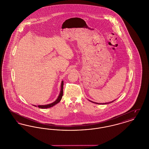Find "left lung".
Masks as SVG:
<instances>
[{
  "mask_svg": "<svg viewBox=\"0 0 149 149\" xmlns=\"http://www.w3.org/2000/svg\"><path fill=\"white\" fill-rule=\"evenodd\" d=\"M90 102H93V103H95V104H99V103H95V102H92V101H91V100H89ZM114 100H113V101H112V102H107V103H100V104H109V103H112L113 102H114ZM100 104V103H99Z\"/></svg>",
  "mask_w": 149,
  "mask_h": 149,
  "instance_id": "obj_1",
  "label": "left lung"
}]
</instances>
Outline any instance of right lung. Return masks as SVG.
Segmentation results:
<instances>
[{"label": "right lung", "instance_id": "right-lung-1", "mask_svg": "<svg viewBox=\"0 0 149 149\" xmlns=\"http://www.w3.org/2000/svg\"><path fill=\"white\" fill-rule=\"evenodd\" d=\"M63 85H64V81L63 80L61 84V89H60V94L57 97L56 100L55 101H54L53 103H51L49 104H46V105H38L37 107L40 108H42V109H45V108H50L54 106L55 105H56L58 103H59L60 102V100L62 99V97L63 95ZM35 107H37L36 105H33Z\"/></svg>", "mask_w": 149, "mask_h": 149}]
</instances>
